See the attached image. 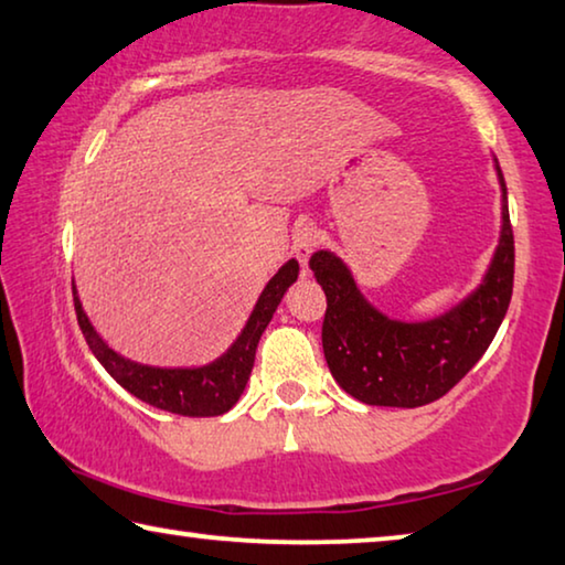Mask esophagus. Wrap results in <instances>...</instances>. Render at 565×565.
<instances>
[{"instance_id": "obj_1", "label": "esophagus", "mask_w": 565, "mask_h": 565, "mask_svg": "<svg viewBox=\"0 0 565 565\" xmlns=\"http://www.w3.org/2000/svg\"><path fill=\"white\" fill-rule=\"evenodd\" d=\"M319 246V234L315 226H299L297 231H294V256L299 258L301 266L309 264L311 254H315Z\"/></svg>"}]
</instances>
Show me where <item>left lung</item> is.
I'll return each mask as SVG.
<instances>
[{"label": "left lung", "instance_id": "8db88e82", "mask_svg": "<svg viewBox=\"0 0 565 565\" xmlns=\"http://www.w3.org/2000/svg\"><path fill=\"white\" fill-rule=\"evenodd\" d=\"M503 191V226L488 274L468 299L427 321L384 317L356 289L342 258L317 250L311 271L327 294L321 344L331 377L364 405L423 407L447 395L486 354L513 297V226Z\"/></svg>", "mask_w": 565, "mask_h": 565}]
</instances>
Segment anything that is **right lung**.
<instances>
[{"mask_svg":"<svg viewBox=\"0 0 565 565\" xmlns=\"http://www.w3.org/2000/svg\"><path fill=\"white\" fill-rule=\"evenodd\" d=\"M299 276V262L291 258L286 262L266 289L258 297L254 311L246 321L244 331L238 339L228 347L226 354H221L216 362L203 366H175V370H166V366H150L132 360H125L122 354L107 347L105 339L97 334L95 327L89 324L83 303L75 294V311L77 324L83 329L87 347L93 349L107 374L130 392L138 399L148 402L150 407L173 412V415L183 417H216L228 412L236 405L241 392L246 390V382L250 377L256 360V347L262 339L264 329L271 321L276 307H279L284 294L289 286L297 281Z\"/></svg>","mask_w":565,"mask_h":565,"instance_id":"add662e5","label":"right lung"}]
</instances>
